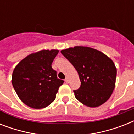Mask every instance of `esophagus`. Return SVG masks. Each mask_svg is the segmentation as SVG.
I'll return each instance as SVG.
<instances>
[{"label": "esophagus", "mask_w": 134, "mask_h": 134, "mask_svg": "<svg viewBox=\"0 0 134 134\" xmlns=\"http://www.w3.org/2000/svg\"><path fill=\"white\" fill-rule=\"evenodd\" d=\"M65 82H66V83H69V78L68 77H67L66 78V79H65Z\"/></svg>", "instance_id": "1"}]
</instances>
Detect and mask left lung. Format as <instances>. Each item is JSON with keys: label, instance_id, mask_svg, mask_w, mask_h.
Instances as JSON below:
<instances>
[{"label": "left lung", "instance_id": "1", "mask_svg": "<svg viewBox=\"0 0 134 134\" xmlns=\"http://www.w3.org/2000/svg\"><path fill=\"white\" fill-rule=\"evenodd\" d=\"M73 65L81 81L79 90H74L76 99L91 108L104 104L115 86L117 69L106 55L88 46H76L61 51Z\"/></svg>", "mask_w": 134, "mask_h": 134}]
</instances>
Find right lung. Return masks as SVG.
Segmentation results:
<instances>
[{
    "mask_svg": "<svg viewBox=\"0 0 134 134\" xmlns=\"http://www.w3.org/2000/svg\"><path fill=\"white\" fill-rule=\"evenodd\" d=\"M59 51L42 50L24 58L14 69L12 83L18 97L30 108L41 109L55 99L63 80L51 67Z\"/></svg>",
    "mask_w": 134,
    "mask_h": 134,
    "instance_id": "1",
    "label": "right lung"
}]
</instances>
